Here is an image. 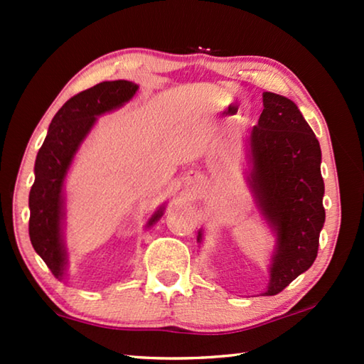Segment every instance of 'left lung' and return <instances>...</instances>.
<instances>
[{
    "label": "left lung",
    "instance_id": "obj_1",
    "mask_svg": "<svg viewBox=\"0 0 364 364\" xmlns=\"http://www.w3.org/2000/svg\"><path fill=\"white\" fill-rule=\"evenodd\" d=\"M252 186L278 231V250L264 295H276L311 267L324 225L321 147L299 107L263 93V112L250 133ZM200 237V234H199Z\"/></svg>",
    "mask_w": 364,
    "mask_h": 364
}]
</instances>
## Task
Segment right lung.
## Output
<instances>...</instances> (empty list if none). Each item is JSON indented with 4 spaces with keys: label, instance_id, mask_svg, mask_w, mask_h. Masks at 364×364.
<instances>
[{
    "label": "right lung",
    "instance_id": "obj_1",
    "mask_svg": "<svg viewBox=\"0 0 364 364\" xmlns=\"http://www.w3.org/2000/svg\"><path fill=\"white\" fill-rule=\"evenodd\" d=\"M138 85L127 80L102 82L70 97L49 125L45 143L35 162V183L30 189L28 234L33 249L56 278L64 276V250L60 244L64 176L80 143L95 125L96 115L122 106L136 93ZM162 217L159 210L149 225Z\"/></svg>",
    "mask_w": 364,
    "mask_h": 364
}]
</instances>
